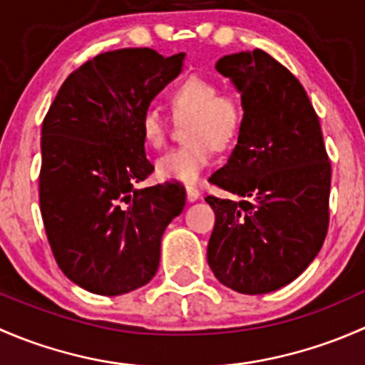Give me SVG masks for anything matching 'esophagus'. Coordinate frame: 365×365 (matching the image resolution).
Segmentation results:
<instances>
[{"label":"esophagus","instance_id":"obj_1","mask_svg":"<svg viewBox=\"0 0 365 365\" xmlns=\"http://www.w3.org/2000/svg\"><path fill=\"white\" fill-rule=\"evenodd\" d=\"M200 196H201V192H200V189H197V187L187 185V200H189L190 203H194V201L200 200Z\"/></svg>","mask_w":365,"mask_h":365}]
</instances>
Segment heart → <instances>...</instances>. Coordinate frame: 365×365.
Segmentation results:
<instances>
[{"label": "heart", "instance_id": "obj_1", "mask_svg": "<svg viewBox=\"0 0 365 365\" xmlns=\"http://www.w3.org/2000/svg\"><path fill=\"white\" fill-rule=\"evenodd\" d=\"M168 104L176 120H186L185 139L189 145L164 153L155 164L162 180L194 183L200 180L219 150L233 145L244 128L245 108L240 97L220 91L217 81L203 76H189L176 83L168 93ZM145 145L159 150L168 139V121L155 109H146L139 120Z\"/></svg>", "mask_w": 365, "mask_h": 365}]
</instances>
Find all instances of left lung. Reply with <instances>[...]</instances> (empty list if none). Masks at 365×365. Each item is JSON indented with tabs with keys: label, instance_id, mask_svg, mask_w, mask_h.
<instances>
[{
	"label": "left lung",
	"instance_id": "1",
	"mask_svg": "<svg viewBox=\"0 0 365 365\" xmlns=\"http://www.w3.org/2000/svg\"><path fill=\"white\" fill-rule=\"evenodd\" d=\"M245 108L226 165L210 182L235 200L208 196L215 226L208 264L227 288L263 295L295 281L329 230L330 169L322 127L298 79L261 49L222 56Z\"/></svg>",
	"mask_w": 365,
	"mask_h": 365
}]
</instances>
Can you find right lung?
I'll return each mask as SVG.
<instances>
[{
    "instance_id": "right-lung-1",
    "label": "right lung",
    "mask_w": 365,
    "mask_h": 365,
    "mask_svg": "<svg viewBox=\"0 0 365 365\" xmlns=\"http://www.w3.org/2000/svg\"><path fill=\"white\" fill-rule=\"evenodd\" d=\"M183 58L148 47L97 54L46 114L40 212L58 267L86 292L116 297L148 284L162 235L185 206L178 183L135 187L153 171L139 120Z\"/></svg>"
}]
</instances>
